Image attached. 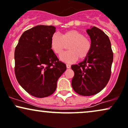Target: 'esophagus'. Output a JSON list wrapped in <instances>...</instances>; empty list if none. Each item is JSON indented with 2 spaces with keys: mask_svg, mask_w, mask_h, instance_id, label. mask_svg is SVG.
I'll return each mask as SVG.
<instances>
[{
  "mask_svg": "<svg viewBox=\"0 0 128 128\" xmlns=\"http://www.w3.org/2000/svg\"><path fill=\"white\" fill-rule=\"evenodd\" d=\"M66 66H67V68H70L71 66L70 65V64H66Z\"/></svg>",
  "mask_w": 128,
  "mask_h": 128,
  "instance_id": "1",
  "label": "esophagus"
}]
</instances>
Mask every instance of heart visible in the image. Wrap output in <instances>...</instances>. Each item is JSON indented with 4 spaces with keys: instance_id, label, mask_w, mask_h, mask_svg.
I'll return each mask as SVG.
<instances>
[{
    "instance_id": "obj_1",
    "label": "heart",
    "mask_w": 128,
    "mask_h": 128,
    "mask_svg": "<svg viewBox=\"0 0 128 128\" xmlns=\"http://www.w3.org/2000/svg\"><path fill=\"white\" fill-rule=\"evenodd\" d=\"M68 46V52L61 54ZM50 46L56 54L66 62H73L79 58L84 60L88 56L91 49V42L79 31L70 30L61 34V36L54 34L50 39Z\"/></svg>"
}]
</instances>
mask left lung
<instances>
[{
  "instance_id": "left-lung-1",
  "label": "left lung",
  "mask_w": 128,
  "mask_h": 128,
  "mask_svg": "<svg viewBox=\"0 0 128 128\" xmlns=\"http://www.w3.org/2000/svg\"><path fill=\"white\" fill-rule=\"evenodd\" d=\"M91 40V49L82 62L72 66L74 75L72 85L83 96L98 94L108 84L111 76L113 53L108 37L96 27L86 30Z\"/></svg>"
}]
</instances>
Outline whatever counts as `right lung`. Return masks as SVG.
<instances>
[{
    "instance_id": "1",
    "label": "right lung",
    "mask_w": 128,
    "mask_h": 128,
    "mask_svg": "<svg viewBox=\"0 0 128 128\" xmlns=\"http://www.w3.org/2000/svg\"><path fill=\"white\" fill-rule=\"evenodd\" d=\"M56 28L39 25L26 30L15 49V74L20 85L37 98L52 95L58 79L66 70L50 46Z\"/></svg>"
}]
</instances>
